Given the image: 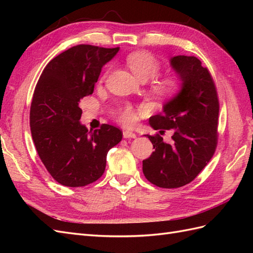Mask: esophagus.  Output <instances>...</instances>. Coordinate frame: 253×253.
<instances>
[{
  "instance_id": "esophagus-1",
  "label": "esophagus",
  "mask_w": 253,
  "mask_h": 253,
  "mask_svg": "<svg viewBox=\"0 0 253 253\" xmlns=\"http://www.w3.org/2000/svg\"><path fill=\"white\" fill-rule=\"evenodd\" d=\"M123 136L124 138H136V133L130 130H124Z\"/></svg>"
}]
</instances>
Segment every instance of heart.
I'll list each match as a JSON object with an SVG mask.
<instances>
[{"instance_id":"b5f03b06","label":"heart","mask_w":253,"mask_h":253,"mask_svg":"<svg viewBox=\"0 0 253 253\" xmlns=\"http://www.w3.org/2000/svg\"><path fill=\"white\" fill-rule=\"evenodd\" d=\"M126 63L129 68L143 82L153 78L150 83V90L152 93L162 98H174L184 87V82L178 74L169 73L165 75L157 76L161 69V63L153 55L151 52L148 51H135L131 52L126 57ZM105 72L101 77V82H103L106 77ZM156 77L154 78V76ZM116 117L120 123L124 125H131L136 121V114L130 105H126L116 113Z\"/></svg>"}]
</instances>
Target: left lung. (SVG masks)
Instances as JSON below:
<instances>
[{
    "label": "left lung",
    "mask_w": 253,
    "mask_h": 253,
    "mask_svg": "<svg viewBox=\"0 0 253 253\" xmlns=\"http://www.w3.org/2000/svg\"><path fill=\"white\" fill-rule=\"evenodd\" d=\"M184 82L179 94L164 105L163 113L149 118L155 130L173 129L170 144L159 133L147 135L154 152L142 161V170L151 184L179 188L189 184L212 159L217 146L219 102L211 73L195 56L170 60Z\"/></svg>",
    "instance_id": "8db88e82"
}]
</instances>
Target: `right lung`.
<instances>
[{"instance_id": "add662e5", "label": "right lung", "mask_w": 253, "mask_h": 253, "mask_svg": "<svg viewBox=\"0 0 253 253\" xmlns=\"http://www.w3.org/2000/svg\"><path fill=\"white\" fill-rule=\"evenodd\" d=\"M120 47L79 44L55 56L38 80L30 106V130L39 158L58 184L84 187L103 175L109 150L123 131L102 124L88 130L79 123V102L92 94L102 66Z\"/></svg>"}]
</instances>
